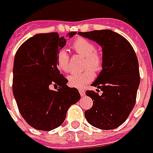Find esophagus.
Masks as SVG:
<instances>
[{
	"instance_id": "34e87169",
	"label": "esophagus",
	"mask_w": 153,
	"mask_h": 153,
	"mask_svg": "<svg viewBox=\"0 0 153 153\" xmlns=\"http://www.w3.org/2000/svg\"><path fill=\"white\" fill-rule=\"evenodd\" d=\"M78 91H79V93H80L81 96H85V91H84V89H83V88H79V89H78Z\"/></svg>"
}]
</instances>
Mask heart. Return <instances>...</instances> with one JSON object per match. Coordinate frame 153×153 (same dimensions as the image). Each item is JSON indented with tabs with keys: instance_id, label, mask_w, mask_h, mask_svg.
I'll return each mask as SVG.
<instances>
[{
	"instance_id": "heart-1",
	"label": "heart",
	"mask_w": 153,
	"mask_h": 153,
	"mask_svg": "<svg viewBox=\"0 0 153 153\" xmlns=\"http://www.w3.org/2000/svg\"><path fill=\"white\" fill-rule=\"evenodd\" d=\"M71 48L77 54L84 57L82 67L86 70L71 74L68 76V82L72 87L81 88L93 80L94 72L98 73L102 70L104 59L102 53L96 49L95 44L85 38H77L72 43ZM57 66L63 72H69L71 70L70 56L65 49L57 51Z\"/></svg>"
}]
</instances>
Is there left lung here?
Returning <instances> with one entry per match:
<instances>
[{
	"label": "left lung",
	"instance_id": "8db88e82",
	"mask_svg": "<svg viewBox=\"0 0 153 153\" xmlns=\"http://www.w3.org/2000/svg\"><path fill=\"white\" fill-rule=\"evenodd\" d=\"M102 47V71L92 86L97 92L87 90L93 100L91 108L85 111L88 122L102 130L114 129L123 124L134 108L140 76L139 62L131 44L111 30L78 33Z\"/></svg>",
	"mask_w": 153,
	"mask_h": 153
}]
</instances>
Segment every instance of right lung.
<instances>
[{
	"label": "right lung",
	"instance_id": "add662e5",
	"mask_svg": "<svg viewBox=\"0 0 153 153\" xmlns=\"http://www.w3.org/2000/svg\"><path fill=\"white\" fill-rule=\"evenodd\" d=\"M75 34L71 33L70 38ZM64 38L57 33L36 34L19 46L14 57L13 96L21 116L37 130L61 126L69 108L81 98L57 69V51L66 44ZM53 86L58 89L52 91Z\"/></svg>",
	"mask_w": 153,
	"mask_h": 153
}]
</instances>
